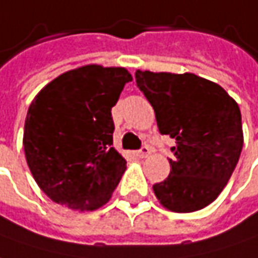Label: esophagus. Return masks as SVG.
I'll return each mask as SVG.
<instances>
[{
	"mask_svg": "<svg viewBox=\"0 0 258 258\" xmlns=\"http://www.w3.org/2000/svg\"><path fill=\"white\" fill-rule=\"evenodd\" d=\"M149 154H150V147H147V146L141 147L140 150L136 153V156H137V157H140V159H146Z\"/></svg>",
	"mask_w": 258,
	"mask_h": 258,
	"instance_id": "esophagus-1",
	"label": "esophagus"
}]
</instances>
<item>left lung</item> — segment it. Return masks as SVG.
<instances>
[{
    "label": "left lung",
    "instance_id": "left-lung-1",
    "mask_svg": "<svg viewBox=\"0 0 258 258\" xmlns=\"http://www.w3.org/2000/svg\"><path fill=\"white\" fill-rule=\"evenodd\" d=\"M136 82L154 109L160 134L176 141L170 174L153 185L157 199L173 212L208 207L240 159L244 139L238 104L218 84L194 73L137 71Z\"/></svg>",
    "mask_w": 258,
    "mask_h": 258
}]
</instances>
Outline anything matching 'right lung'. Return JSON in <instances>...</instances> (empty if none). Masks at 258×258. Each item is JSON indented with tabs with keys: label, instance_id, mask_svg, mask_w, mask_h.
<instances>
[{
	"label": "right lung",
	"instance_id": "1",
	"mask_svg": "<svg viewBox=\"0 0 258 258\" xmlns=\"http://www.w3.org/2000/svg\"><path fill=\"white\" fill-rule=\"evenodd\" d=\"M130 81L124 68L86 64L53 79L30 104L26 159L53 202L84 212L109 201L127 169L112 147L111 108Z\"/></svg>",
	"mask_w": 258,
	"mask_h": 258
}]
</instances>
